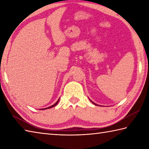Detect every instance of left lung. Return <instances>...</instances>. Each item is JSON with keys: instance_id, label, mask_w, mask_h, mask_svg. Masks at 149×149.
<instances>
[{"instance_id": "8db88e82", "label": "left lung", "mask_w": 149, "mask_h": 149, "mask_svg": "<svg viewBox=\"0 0 149 149\" xmlns=\"http://www.w3.org/2000/svg\"><path fill=\"white\" fill-rule=\"evenodd\" d=\"M90 101H91V102H92V101H91V100H90ZM93 104H95V105H97V104H95V103H94V102H93Z\"/></svg>"}]
</instances>
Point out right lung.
<instances>
[{
    "label": "right lung",
    "mask_w": 149,
    "mask_h": 149,
    "mask_svg": "<svg viewBox=\"0 0 149 149\" xmlns=\"http://www.w3.org/2000/svg\"><path fill=\"white\" fill-rule=\"evenodd\" d=\"M59 99H58V100L57 101V102L54 104H53L52 106H50V107H47V108H44V109H49V108H51V107H54L55 106H56L57 104H58V102H59Z\"/></svg>",
    "instance_id": "right-lung-1"
}]
</instances>
